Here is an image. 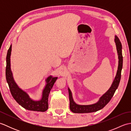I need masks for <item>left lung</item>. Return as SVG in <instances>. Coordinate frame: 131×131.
<instances>
[{"instance_id": "1", "label": "left lung", "mask_w": 131, "mask_h": 131, "mask_svg": "<svg viewBox=\"0 0 131 131\" xmlns=\"http://www.w3.org/2000/svg\"><path fill=\"white\" fill-rule=\"evenodd\" d=\"M115 42L118 55L119 63L117 73H116V77L114 80L112 86L109 88V90L100 99L98 102L94 104L89 105H79L75 104L73 101L70 89L68 88L69 100H70V108L72 112L74 113H88L96 112L97 111H99L102 109V108H104L108 104V102L110 101V100L112 99L114 96V94L116 89L118 88L119 82H120L121 78V71L122 67H123V56H122V44L118 37L115 36Z\"/></svg>"}]
</instances>
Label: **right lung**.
<instances>
[{
  "mask_svg": "<svg viewBox=\"0 0 131 131\" xmlns=\"http://www.w3.org/2000/svg\"><path fill=\"white\" fill-rule=\"evenodd\" d=\"M12 45L8 49L6 57V69H5V77L7 82L9 85V90L13 97L19 105L25 109L37 112H46L48 108V99L50 91L54 84L57 77H49L47 79V84L43 91L42 98L39 101H34L30 98L28 94L19 88L16 84L13 78L12 71L10 70V57Z\"/></svg>",
  "mask_w": 131,
  "mask_h": 131,
  "instance_id": "right-lung-1",
  "label": "right lung"
}]
</instances>
